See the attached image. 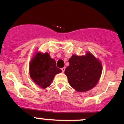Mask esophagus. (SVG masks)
<instances>
[{"label": "esophagus", "instance_id": "34e87169", "mask_svg": "<svg viewBox=\"0 0 124 124\" xmlns=\"http://www.w3.org/2000/svg\"><path fill=\"white\" fill-rule=\"evenodd\" d=\"M61 70H62V72H64V71H65V67H63V68H62Z\"/></svg>", "mask_w": 124, "mask_h": 124}]
</instances>
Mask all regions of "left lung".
<instances>
[{"label": "left lung", "instance_id": "obj_1", "mask_svg": "<svg viewBox=\"0 0 124 124\" xmlns=\"http://www.w3.org/2000/svg\"><path fill=\"white\" fill-rule=\"evenodd\" d=\"M69 63L65 74L72 88L80 92H86L97 85L102 72V65L93 55L90 53L85 56L72 55Z\"/></svg>", "mask_w": 124, "mask_h": 124}]
</instances>
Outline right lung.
Masks as SVG:
<instances>
[{
	"mask_svg": "<svg viewBox=\"0 0 124 124\" xmlns=\"http://www.w3.org/2000/svg\"><path fill=\"white\" fill-rule=\"evenodd\" d=\"M62 72L57 68L56 61L47 53H38L30 63V76L33 82L42 88L50 85L56 74Z\"/></svg>",
	"mask_w": 124,
	"mask_h": 124,
	"instance_id": "add662e5",
	"label": "right lung"
}]
</instances>
